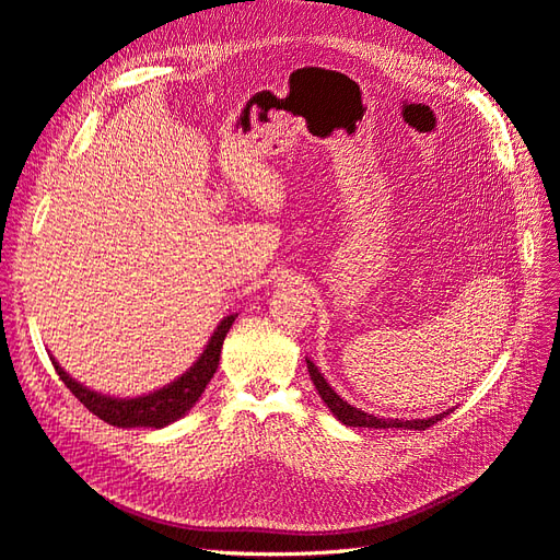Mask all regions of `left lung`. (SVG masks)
<instances>
[{
  "instance_id": "left-lung-1",
  "label": "left lung",
  "mask_w": 560,
  "mask_h": 560,
  "mask_svg": "<svg viewBox=\"0 0 560 560\" xmlns=\"http://www.w3.org/2000/svg\"><path fill=\"white\" fill-rule=\"evenodd\" d=\"M306 368H310V376L312 382L320 395V400L328 405V409L332 411V417L337 421H341L345 425H353V428H374V430H382V428H400V430H425L430 425H435L438 421H442L446 413H451L454 409H446L442 413H435V417L430 419H378L374 413H368L363 409H358L353 405H349L345 398H339V395L332 390V386L326 382V376L318 372V368L312 363V360H306Z\"/></svg>"
}]
</instances>
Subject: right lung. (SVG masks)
Returning a JSON list of instances; mask_svg holds the SVG:
<instances>
[{
    "mask_svg": "<svg viewBox=\"0 0 560 560\" xmlns=\"http://www.w3.org/2000/svg\"><path fill=\"white\" fill-rule=\"evenodd\" d=\"M234 318H237V314H230L219 323V328L213 330L202 355L195 360L188 372L174 378L172 384L162 386L149 395H139V398H112V395L90 390L88 386L77 382V378H71L60 368L56 358L50 360L58 376L65 382V386L77 395V398L83 402V407H88L102 421L118 428H165L186 417V413L195 407V402L202 398V393L211 382L215 368H219L223 339L232 328Z\"/></svg>",
    "mask_w": 560,
    "mask_h": 560,
    "instance_id": "add662e5",
    "label": "right lung"
}]
</instances>
